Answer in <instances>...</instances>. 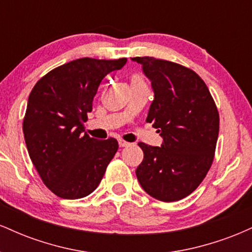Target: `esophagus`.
Instances as JSON below:
<instances>
[{"instance_id": "34e87169", "label": "esophagus", "mask_w": 252, "mask_h": 252, "mask_svg": "<svg viewBox=\"0 0 252 252\" xmlns=\"http://www.w3.org/2000/svg\"><path fill=\"white\" fill-rule=\"evenodd\" d=\"M118 144H120V147H128V146H130V143L126 142V141H124V140L118 141Z\"/></svg>"}]
</instances>
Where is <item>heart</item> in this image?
Listing matches in <instances>:
<instances>
[{"label":"heart","instance_id":"obj_1","mask_svg":"<svg viewBox=\"0 0 252 252\" xmlns=\"http://www.w3.org/2000/svg\"><path fill=\"white\" fill-rule=\"evenodd\" d=\"M137 85H147L146 80H144L143 77L140 76V74H132L131 86H137Z\"/></svg>","mask_w":252,"mask_h":252}]
</instances>
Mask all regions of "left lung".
Segmentation results:
<instances>
[{
  "label": "left lung",
  "instance_id": "8db88e82",
  "mask_svg": "<svg viewBox=\"0 0 252 252\" xmlns=\"http://www.w3.org/2000/svg\"><path fill=\"white\" fill-rule=\"evenodd\" d=\"M152 82L154 100L147 122L162 136L161 147L140 142L143 161L136 169L142 189L170 202L186 198L212 166L219 114L209 88L194 71L153 57L131 58Z\"/></svg>",
  "mask_w": 252,
  "mask_h": 252
}]
</instances>
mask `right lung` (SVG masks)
<instances>
[{"mask_svg":"<svg viewBox=\"0 0 252 252\" xmlns=\"http://www.w3.org/2000/svg\"><path fill=\"white\" fill-rule=\"evenodd\" d=\"M126 63L80 58L50 71L32 90L22 126L26 146L42 182L60 198L94 192L116 154V138L90 137L84 122L103 78Z\"/></svg>","mask_w":252,"mask_h":252,"instance_id":"right-lung-1","label":"right lung"}]
</instances>
